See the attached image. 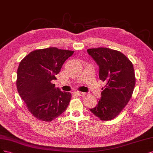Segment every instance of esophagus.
Wrapping results in <instances>:
<instances>
[{"mask_svg": "<svg viewBox=\"0 0 153 153\" xmlns=\"http://www.w3.org/2000/svg\"><path fill=\"white\" fill-rule=\"evenodd\" d=\"M74 94L77 95V96H80V97L85 96V93H83V92H81V91H75Z\"/></svg>", "mask_w": 153, "mask_h": 153, "instance_id": "esophagus-1", "label": "esophagus"}]
</instances>
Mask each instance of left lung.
Returning a JSON list of instances; mask_svg holds the SVG:
<instances>
[{"instance_id":"1","label":"left lung","mask_w":153,"mask_h":153,"mask_svg":"<svg viewBox=\"0 0 153 153\" xmlns=\"http://www.w3.org/2000/svg\"><path fill=\"white\" fill-rule=\"evenodd\" d=\"M88 54L99 65V78L106 85L98 104L90 109L102 121L114 119L132 97L135 85L133 64L121 52L107 48L88 49Z\"/></svg>"}]
</instances>
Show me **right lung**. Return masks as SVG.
<instances>
[{
	"instance_id": "right-lung-1",
	"label": "right lung",
	"mask_w": 153,
	"mask_h": 153,
	"mask_svg": "<svg viewBox=\"0 0 153 153\" xmlns=\"http://www.w3.org/2000/svg\"><path fill=\"white\" fill-rule=\"evenodd\" d=\"M74 51L48 48L34 50L19 64L16 87L31 114L43 121H51L66 110L71 99L69 92H62L52 80Z\"/></svg>"
}]
</instances>
